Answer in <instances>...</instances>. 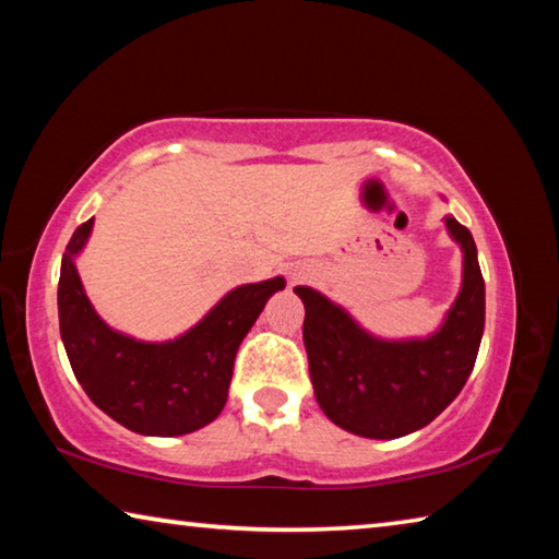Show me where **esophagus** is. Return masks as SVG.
I'll use <instances>...</instances> for the list:
<instances>
[{
  "label": "esophagus",
  "mask_w": 559,
  "mask_h": 559,
  "mask_svg": "<svg viewBox=\"0 0 559 559\" xmlns=\"http://www.w3.org/2000/svg\"><path fill=\"white\" fill-rule=\"evenodd\" d=\"M290 278H293V281H300V278H306V271H302V269H296V271L290 273Z\"/></svg>",
  "instance_id": "34e87169"
}]
</instances>
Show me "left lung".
<instances>
[{
  "instance_id": "1",
  "label": "left lung",
  "mask_w": 559,
  "mask_h": 559,
  "mask_svg": "<svg viewBox=\"0 0 559 559\" xmlns=\"http://www.w3.org/2000/svg\"><path fill=\"white\" fill-rule=\"evenodd\" d=\"M463 251V283L443 325L424 340H380L308 286L302 343L320 409L340 429L365 439H400L456 400L476 365L486 323V283L466 226L447 216Z\"/></svg>"
}]
</instances>
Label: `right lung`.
I'll use <instances>...</instances> for the list:
<instances>
[{"instance_id": "1", "label": "right lung", "mask_w": 559, "mask_h": 559, "mask_svg": "<svg viewBox=\"0 0 559 559\" xmlns=\"http://www.w3.org/2000/svg\"><path fill=\"white\" fill-rule=\"evenodd\" d=\"M91 229L93 219L73 231L59 278L61 340L75 380L98 409L135 433L182 437L206 427L229 396L236 349L286 281L234 288L185 335L143 343L103 323L83 290L73 259Z\"/></svg>"}]
</instances>
